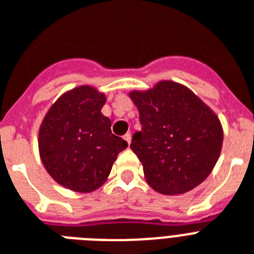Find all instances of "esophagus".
<instances>
[{"mask_svg": "<svg viewBox=\"0 0 254 254\" xmlns=\"http://www.w3.org/2000/svg\"><path fill=\"white\" fill-rule=\"evenodd\" d=\"M124 139H125V141H127V143H130V141H131V134H130V133H127V134L124 135Z\"/></svg>", "mask_w": 254, "mask_h": 254, "instance_id": "1", "label": "esophagus"}]
</instances>
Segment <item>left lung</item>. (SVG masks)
<instances>
[{
    "label": "left lung",
    "instance_id": "1",
    "mask_svg": "<svg viewBox=\"0 0 254 254\" xmlns=\"http://www.w3.org/2000/svg\"><path fill=\"white\" fill-rule=\"evenodd\" d=\"M141 131L130 149L142 162L149 185L161 193H185L200 185L216 165L223 129L216 115L185 85L161 81L131 92Z\"/></svg>",
    "mask_w": 254,
    "mask_h": 254
}]
</instances>
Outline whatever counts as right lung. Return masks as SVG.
<instances>
[{
	"label": "right lung",
	"instance_id": "1",
	"mask_svg": "<svg viewBox=\"0 0 254 254\" xmlns=\"http://www.w3.org/2000/svg\"><path fill=\"white\" fill-rule=\"evenodd\" d=\"M104 104V93L77 87L58 99L39 129V154L47 173L77 192L99 189L127 146L112 134L111 120L101 113Z\"/></svg>",
	"mask_w": 254,
	"mask_h": 254
}]
</instances>
